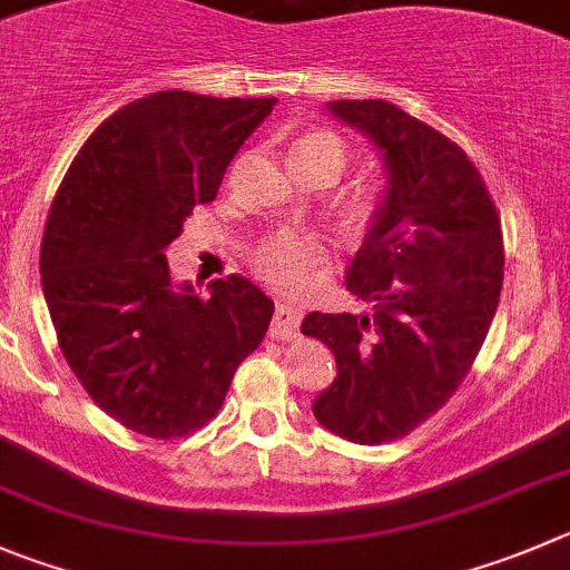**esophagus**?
Wrapping results in <instances>:
<instances>
[{
    "mask_svg": "<svg viewBox=\"0 0 570 570\" xmlns=\"http://www.w3.org/2000/svg\"><path fill=\"white\" fill-rule=\"evenodd\" d=\"M301 317L303 312L297 309V306H292V303L286 301H278V306H275V321H273V334L278 340H292L297 334V326H301Z\"/></svg>",
    "mask_w": 570,
    "mask_h": 570,
    "instance_id": "obj_1",
    "label": "esophagus"
}]
</instances>
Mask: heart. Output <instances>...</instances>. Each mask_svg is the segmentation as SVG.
Masks as SVG:
<instances>
[{
  "label": "heart",
  "instance_id": "1",
  "mask_svg": "<svg viewBox=\"0 0 570 570\" xmlns=\"http://www.w3.org/2000/svg\"><path fill=\"white\" fill-rule=\"evenodd\" d=\"M295 163H317L334 168V174H343L345 168V146L337 135L323 129H312L301 135L295 142ZM380 210V199L371 190H363L345 205V219L354 227L371 225V219ZM326 242L321 233L301 230V227H281L261 238L253 249V267L261 278H267L275 286H297L306 275V269L317 267L326 261Z\"/></svg>",
  "mask_w": 570,
  "mask_h": 570
}]
</instances>
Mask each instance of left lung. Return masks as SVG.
Returning a JSON list of instances; mask_svg holds the SVG:
<instances>
[{"instance_id": "8db88e82", "label": "left lung", "mask_w": 570, "mask_h": 570, "mask_svg": "<svg viewBox=\"0 0 570 570\" xmlns=\"http://www.w3.org/2000/svg\"><path fill=\"white\" fill-rule=\"evenodd\" d=\"M326 106L380 151L385 190L345 278L371 312H309L301 326L337 360L312 411L340 439L385 444L428 422L475 363L501 301V219L450 137L387 100Z\"/></svg>"}]
</instances>
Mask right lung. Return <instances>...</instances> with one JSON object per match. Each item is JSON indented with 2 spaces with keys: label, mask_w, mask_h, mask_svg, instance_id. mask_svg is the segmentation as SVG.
Returning a JSON list of instances; mask_svg holds the SVG:
<instances>
[{
  "label": "right lung",
  "mask_w": 570,
  "mask_h": 570,
  "mask_svg": "<svg viewBox=\"0 0 570 570\" xmlns=\"http://www.w3.org/2000/svg\"><path fill=\"white\" fill-rule=\"evenodd\" d=\"M273 106L146 95L89 135L52 199L41 286L58 345L95 405L135 433L177 439L210 422L267 334L275 303L258 286L227 275L199 297L165 249Z\"/></svg>",
  "instance_id": "right-lung-1"
}]
</instances>
